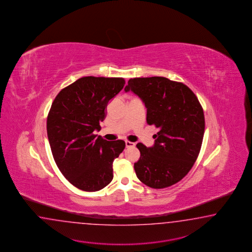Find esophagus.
<instances>
[{
  "label": "esophagus",
  "mask_w": 252,
  "mask_h": 252,
  "mask_svg": "<svg viewBox=\"0 0 252 252\" xmlns=\"http://www.w3.org/2000/svg\"><path fill=\"white\" fill-rule=\"evenodd\" d=\"M134 143L130 142V141H126V148H130V147H134Z\"/></svg>",
  "instance_id": "34e87169"
}]
</instances>
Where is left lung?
Instances as JSON below:
<instances>
[{
	"mask_svg": "<svg viewBox=\"0 0 252 252\" xmlns=\"http://www.w3.org/2000/svg\"><path fill=\"white\" fill-rule=\"evenodd\" d=\"M145 103L146 122L155 125V145L138 143L134 162L137 178L154 189L175 185L193 166L204 134V114L195 94L181 82L163 77L130 78L125 91Z\"/></svg>",
	"mask_w": 252,
	"mask_h": 252,
	"instance_id": "left-lung-1",
	"label": "left lung"
}]
</instances>
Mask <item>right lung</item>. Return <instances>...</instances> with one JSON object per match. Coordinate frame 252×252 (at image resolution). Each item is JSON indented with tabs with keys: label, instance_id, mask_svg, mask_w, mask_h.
Returning <instances> with one entry per match:
<instances>
[{
	"label": "right lung",
	"instance_id": "right-lung-1",
	"mask_svg": "<svg viewBox=\"0 0 252 252\" xmlns=\"http://www.w3.org/2000/svg\"><path fill=\"white\" fill-rule=\"evenodd\" d=\"M123 78L84 77L57 95L47 118V134L57 166L75 187L96 191L113 179V162L123 140L109 142L95 131L106 118L110 99L122 90Z\"/></svg>",
	"mask_w": 252,
	"mask_h": 252
}]
</instances>
